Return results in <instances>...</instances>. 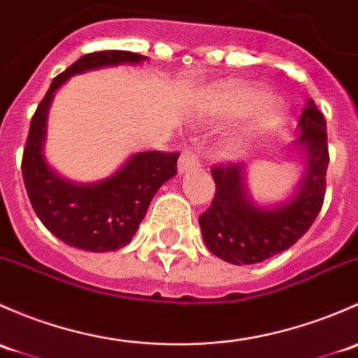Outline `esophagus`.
Returning a JSON list of instances; mask_svg holds the SVG:
<instances>
[{
	"mask_svg": "<svg viewBox=\"0 0 358 358\" xmlns=\"http://www.w3.org/2000/svg\"><path fill=\"white\" fill-rule=\"evenodd\" d=\"M200 152L193 148H186L179 158L178 171L179 174H184V172H191L194 171V169H200Z\"/></svg>",
	"mask_w": 358,
	"mask_h": 358,
	"instance_id": "esophagus-1",
	"label": "esophagus"
}]
</instances>
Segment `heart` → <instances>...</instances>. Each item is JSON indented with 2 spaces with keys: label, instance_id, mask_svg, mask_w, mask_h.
Instances as JSON below:
<instances>
[{
  "label": "heart",
  "instance_id": "b5f03b06",
  "mask_svg": "<svg viewBox=\"0 0 358 358\" xmlns=\"http://www.w3.org/2000/svg\"><path fill=\"white\" fill-rule=\"evenodd\" d=\"M208 108L220 117H241L253 108L245 136L231 143V152H239L248 136L274 127L282 117L281 103L272 96L262 98V90L252 84L227 83L210 94Z\"/></svg>",
  "mask_w": 358,
  "mask_h": 358
}]
</instances>
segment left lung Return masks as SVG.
<instances>
[{"label":"left lung","mask_w":358,"mask_h":358,"mask_svg":"<svg viewBox=\"0 0 358 358\" xmlns=\"http://www.w3.org/2000/svg\"><path fill=\"white\" fill-rule=\"evenodd\" d=\"M298 125L301 134L294 146L303 152L307 167L289 200L275 206L255 205L246 191L243 165L212 169L215 196L200 215V227L215 257L236 265L259 264L288 250L310 229L322 208L329 164L326 119L312 99Z\"/></svg>","instance_id":"obj_1"}]
</instances>
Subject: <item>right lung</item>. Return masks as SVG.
I'll use <instances>...</instances> for the list:
<instances>
[{"label":"right lung","instance_id":"right-lung-1","mask_svg":"<svg viewBox=\"0 0 358 358\" xmlns=\"http://www.w3.org/2000/svg\"><path fill=\"white\" fill-rule=\"evenodd\" d=\"M146 58L119 50L84 55L55 77L32 115L22 157L25 189L44 227L73 248L103 253L129 245L155 193L178 174L179 153H136L110 178L87 184L72 182L58 176L44 160L43 145L51 99L72 76L122 64H141Z\"/></svg>","mask_w":358,"mask_h":358}]
</instances>
